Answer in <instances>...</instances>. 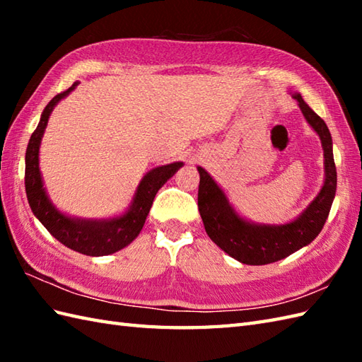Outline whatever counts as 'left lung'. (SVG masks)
<instances>
[{"instance_id": "8db88e82", "label": "left lung", "mask_w": 362, "mask_h": 362, "mask_svg": "<svg viewBox=\"0 0 362 362\" xmlns=\"http://www.w3.org/2000/svg\"><path fill=\"white\" fill-rule=\"evenodd\" d=\"M292 98L298 103L305 119L320 136L325 157V182L317 197L297 219L281 226L252 224L240 218L228 204L218 183L199 166L201 174L197 193V206L204 221L205 232L211 241L244 264L261 266L289 257L291 253L308 245L324 228L336 194V165L333 158V141L329 130L316 112L303 101L300 93Z\"/></svg>"}]
</instances>
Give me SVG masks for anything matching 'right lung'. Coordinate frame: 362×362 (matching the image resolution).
Here are the masks:
<instances>
[{"label":"right lung","mask_w":362,"mask_h":362,"mask_svg":"<svg viewBox=\"0 0 362 362\" xmlns=\"http://www.w3.org/2000/svg\"><path fill=\"white\" fill-rule=\"evenodd\" d=\"M78 86H73L54 96L49 104L45 107L40 122H38L34 134L30 135L26 149V169H25V187L30 210L42 222L46 230L62 243L66 247L90 257H103L124 249L140 235L148 218L149 210L156 197L157 191L165 185L171 177L182 168V161H175L171 165L158 166L152 169L143 177L140 185L136 188L134 202L130 209L118 218L93 221V219H74L65 216L56 206L51 204L48 194L43 188V180L38 168V149H40L42 136L48 124V118L54 107Z\"/></svg>","instance_id":"obj_1"}]
</instances>
